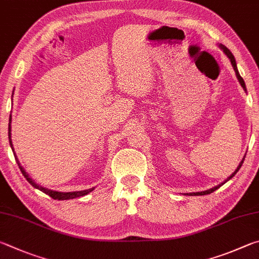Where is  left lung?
<instances>
[{
  "instance_id": "8db88e82",
  "label": "left lung",
  "mask_w": 259,
  "mask_h": 259,
  "mask_svg": "<svg viewBox=\"0 0 259 259\" xmlns=\"http://www.w3.org/2000/svg\"><path fill=\"white\" fill-rule=\"evenodd\" d=\"M220 48L223 50V52L226 54V56L229 57V59L231 60V63H232V67H233V69H234V71H235V75H237V78L239 79V81H240V84H241V86L243 88V90L244 91H247L246 90V84H244V80H243V78L241 76H240V74H239V71H238V68H237V62H235V59H234V56L232 54V52L230 51V50L225 47V45H223V44H220ZM243 160H244V158L242 159V161L240 162L239 164V166H238V168L235 169V171L234 173L230 176V178H228V180L225 181V182H223L222 184H220V185H217V187H215V188H212V189H209V190H207V191H203V192H192V193H190V196H203V194H209V193H211V192H214V191H216L217 189L219 188H221L222 185H223L224 183H226L228 182L229 180H231L233 178V176L238 173L239 171V169L241 168V166H242V164H243Z\"/></svg>"
}]
</instances>
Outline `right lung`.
<instances>
[{
  "instance_id": "right-lung-1",
  "label": "right lung",
  "mask_w": 259,
  "mask_h": 259,
  "mask_svg": "<svg viewBox=\"0 0 259 259\" xmlns=\"http://www.w3.org/2000/svg\"><path fill=\"white\" fill-rule=\"evenodd\" d=\"M10 124H11V115H10V118H9V141H10V146H11V148H12V150H13V146H12V141H11V126H10ZM13 152H15V150H13ZM13 155H16V153H13ZM15 158H16V161H17L18 166H19V168H20V170H21L22 175L25 176L26 180L28 181V182H29L31 185H33L34 188L38 189V190H40V191H42V192L49 194L50 197L53 198V199H56V200H67V199H74V198H77V197H83V196H85V194H88V193H90L91 191H93V190H94V188H92V189H89V190H84V191L58 192V191H52V190H49V189H45V188L39 187V185L34 183V181L29 178L28 174H27L26 171H25V169L22 168V167L20 166L19 161H18V158H17V157H15Z\"/></svg>"
}]
</instances>
